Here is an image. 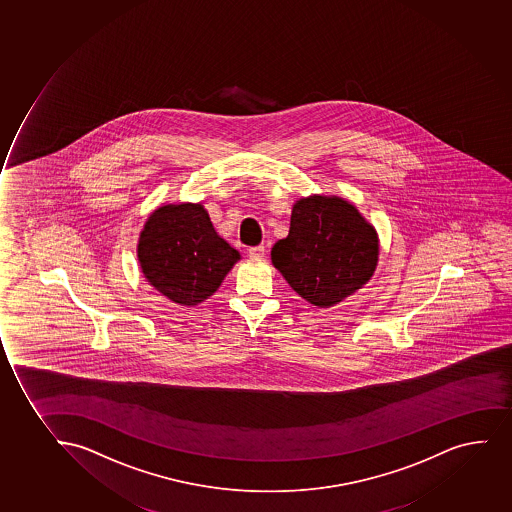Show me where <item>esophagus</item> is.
I'll use <instances>...</instances> for the list:
<instances>
[{
  "label": "esophagus",
  "mask_w": 512,
  "mask_h": 512,
  "mask_svg": "<svg viewBox=\"0 0 512 512\" xmlns=\"http://www.w3.org/2000/svg\"><path fill=\"white\" fill-rule=\"evenodd\" d=\"M247 253H249L251 258H263V256H265V246L249 247V251H247Z\"/></svg>",
  "instance_id": "obj_1"
}]
</instances>
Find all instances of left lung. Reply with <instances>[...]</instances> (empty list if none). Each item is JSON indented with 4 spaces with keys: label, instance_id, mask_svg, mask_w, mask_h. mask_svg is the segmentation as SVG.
I'll return each mask as SVG.
<instances>
[{
    "label": "left lung",
    "instance_id": "obj_1",
    "mask_svg": "<svg viewBox=\"0 0 512 512\" xmlns=\"http://www.w3.org/2000/svg\"><path fill=\"white\" fill-rule=\"evenodd\" d=\"M379 239L355 206L338 196L300 198L290 230L271 249V261L295 292L318 307L347 299L371 280Z\"/></svg>",
    "mask_w": 512,
    "mask_h": 512
}]
</instances>
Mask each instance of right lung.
<instances>
[{"label":"right lung","mask_w":512,"mask_h":512,"mask_svg":"<svg viewBox=\"0 0 512 512\" xmlns=\"http://www.w3.org/2000/svg\"><path fill=\"white\" fill-rule=\"evenodd\" d=\"M241 259L213 229L201 203L159 206L138 241L141 271L153 288L181 306H196Z\"/></svg>","instance_id":"1"}]
</instances>
